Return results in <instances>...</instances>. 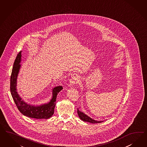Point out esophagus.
I'll return each mask as SVG.
<instances>
[{"instance_id":"34e87169","label":"esophagus","mask_w":147,"mask_h":147,"mask_svg":"<svg viewBox=\"0 0 147 147\" xmlns=\"http://www.w3.org/2000/svg\"><path fill=\"white\" fill-rule=\"evenodd\" d=\"M79 80V78H78V76H75V77H72L71 79L70 80V86H73L74 85L76 84L77 83H78V81Z\"/></svg>"}]
</instances>
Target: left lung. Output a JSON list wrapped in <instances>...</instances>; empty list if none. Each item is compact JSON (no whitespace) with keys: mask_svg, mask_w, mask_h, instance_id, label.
<instances>
[{"mask_svg":"<svg viewBox=\"0 0 147 147\" xmlns=\"http://www.w3.org/2000/svg\"><path fill=\"white\" fill-rule=\"evenodd\" d=\"M77 113H78V117H80V119L84 121L88 122H90L92 123H100V122H103V121H97V120L92 119V118L89 117L87 115H86L83 112H81L78 109H77Z\"/></svg>","mask_w":147,"mask_h":147,"instance_id":"8db88e82","label":"left lung"}]
</instances>
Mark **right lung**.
Listing matches in <instances>:
<instances>
[{
  "label": "right lung",
  "mask_w": 147,
  "mask_h": 147,
  "mask_svg": "<svg viewBox=\"0 0 147 147\" xmlns=\"http://www.w3.org/2000/svg\"><path fill=\"white\" fill-rule=\"evenodd\" d=\"M21 59V51L17 55V57L13 64L10 79V91L14 101L18 109L25 116L36 119H49L54 114L57 96L63 89V87L62 86H57L53 88L52 98L48 103L39 106H34L27 104L22 100V98L17 92V77L21 67V65L20 64Z\"/></svg>",
  "instance_id": "obj_1"
}]
</instances>
